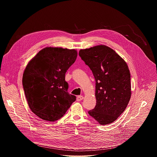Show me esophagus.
Returning <instances> with one entry per match:
<instances>
[{"mask_svg": "<svg viewBox=\"0 0 157 157\" xmlns=\"http://www.w3.org/2000/svg\"><path fill=\"white\" fill-rule=\"evenodd\" d=\"M83 99V96H82V95H79V96H78V97H77L76 101H81Z\"/></svg>", "mask_w": 157, "mask_h": 157, "instance_id": "34e87169", "label": "esophagus"}]
</instances>
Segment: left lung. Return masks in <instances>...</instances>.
I'll list each match as a JSON object with an SVG mask.
<instances>
[{
  "label": "left lung",
  "mask_w": 157,
  "mask_h": 157,
  "mask_svg": "<svg viewBox=\"0 0 157 157\" xmlns=\"http://www.w3.org/2000/svg\"><path fill=\"white\" fill-rule=\"evenodd\" d=\"M79 55L96 82L97 104L88 113L101 125L111 124L125 111L131 98V75L127 63L105 45L81 49Z\"/></svg>",
  "instance_id": "8db88e82"
}]
</instances>
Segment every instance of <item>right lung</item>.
Listing matches in <instances>:
<instances>
[{"label":"right lung","instance_id":"obj_1","mask_svg":"<svg viewBox=\"0 0 157 157\" xmlns=\"http://www.w3.org/2000/svg\"><path fill=\"white\" fill-rule=\"evenodd\" d=\"M75 49L47 47L40 51L25 69L22 83L31 111L45 121L59 120L76 97L67 92V69L75 62Z\"/></svg>","mask_w":157,"mask_h":157}]
</instances>
